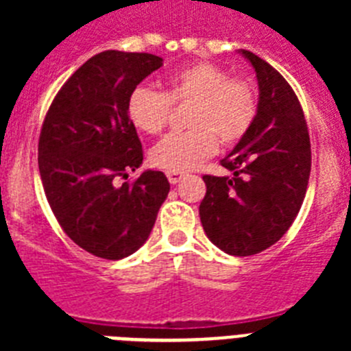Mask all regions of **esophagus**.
I'll list each match as a JSON object with an SVG mask.
<instances>
[{
  "instance_id": "obj_1",
  "label": "esophagus",
  "mask_w": 351,
  "mask_h": 351,
  "mask_svg": "<svg viewBox=\"0 0 351 351\" xmlns=\"http://www.w3.org/2000/svg\"><path fill=\"white\" fill-rule=\"evenodd\" d=\"M167 179H169L170 184H178V182L182 179V173L181 172H172V170H169V172H167Z\"/></svg>"
}]
</instances>
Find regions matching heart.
I'll return each instance as SVG.
<instances>
[{
	"instance_id": "b5f03b06",
	"label": "heart",
	"mask_w": 351,
	"mask_h": 351,
	"mask_svg": "<svg viewBox=\"0 0 351 351\" xmlns=\"http://www.w3.org/2000/svg\"><path fill=\"white\" fill-rule=\"evenodd\" d=\"M191 101L190 130L167 135L151 149V163L172 172L191 170L221 144L234 145L251 130L258 112L256 93L247 80L228 77L223 68L198 61L167 79L165 93L137 86L126 98V116L138 132L156 135L167 126L172 104Z\"/></svg>"
}]
</instances>
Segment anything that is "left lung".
I'll return each instance as SVG.
<instances>
[{
    "mask_svg": "<svg viewBox=\"0 0 351 351\" xmlns=\"http://www.w3.org/2000/svg\"><path fill=\"white\" fill-rule=\"evenodd\" d=\"M258 80V112L221 165L232 178L204 176L198 213L210 243L250 256L278 243L299 214L311 172V144L299 98L280 71L250 51Z\"/></svg>",
    "mask_w": 351,
    "mask_h": 351,
    "instance_id": "1",
    "label": "left lung"
}]
</instances>
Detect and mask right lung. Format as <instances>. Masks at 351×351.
<instances>
[{"mask_svg": "<svg viewBox=\"0 0 351 351\" xmlns=\"http://www.w3.org/2000/svg\"><path fill=\"white\" fill-rule=\"evenodd\" d=\"M161 64L160 56L147 52L93 56L63 84L43 119L38 169L49 206L64 234L100 258L135 253L169 195L158 170L117 184L144 160L126 98Z\"/></svg>", "mask_w": 351, "mask_h": 351, "instance_id": "add662e5", "label": "right lung"}]
</instances>
